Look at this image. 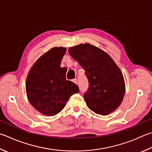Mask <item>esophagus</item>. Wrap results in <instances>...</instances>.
<instances>
[{"label":"esophagus","instance_id":"obj_1","mask_svg":"<svg viewBox=\"0 0 152 152\" xmlns=\"http://www.w3.org/2000/svg\"><path fill=\"white\" fill-rule=\"evenodd\" d=\"M73 82H74L75 84H78V80H77V79H74V80H73Z\"/></svg>","mask_w":152,"mask_h":152}]
</instances>
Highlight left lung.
Wrapping results in <instances>:
<instances>
[{
	"instance_id": "obj_1",
	"label": "left lung",
	"mask_w": 152,
	"mask_h": 152,
	"mask_svg": "<svg viewBox=\"0 0 152 152\" xmlns=\"http://www.w3.org/2000/svg\"><path fill=\"white\" fill-rule=\"evenodd\" d=\"M69 53L85 70L88 88L84 94L87 106L105 115L118 108L125 94V83L120 68L106 52L90 44L69 49Z\"/></svg>"
}]
</instances>
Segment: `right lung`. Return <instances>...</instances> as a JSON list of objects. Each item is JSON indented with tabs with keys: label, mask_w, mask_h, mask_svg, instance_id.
<instances>
[{
	"label": "right lung",
	"mask_w": 152,
	"mask_h": 152,
	"mask_svg": "<svg viewBox=\"0 0 152 152\" xmlns=\"http://www.w3.org/2000/svg\"><path fill=\"white\" fill-rule=\"evenodd\" d=\"M66 49L54 47L38 58L26 82L30 103L42 114L54 115L64 108L72 95L79 92L76 84L66 79L67 69L60 64Z\"/></svg>",
	"instance_id": "add662e5"
}]
</instances>
